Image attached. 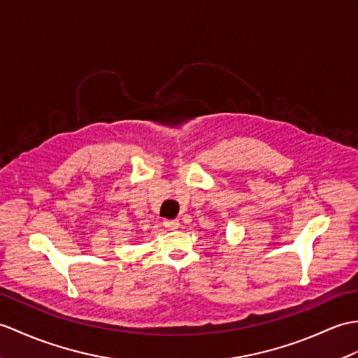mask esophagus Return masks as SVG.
<instances>
[{
	"mask_svg": "<svg viewBox=\"0 0 358 358\" xmlns=\"http://www.w3.org/2000/svg\"><path fill=\"white\" fill-rule=\"evenodd\" d=\"M164 227H168L169 230H177L180 227V221L173 220V221H164Z\"/></svg>",
	"mask_w": 358,
	"mask_h": 358,
	"instance_id": "esophagus-1",
	"label": "esophagus"
}]
</instances>
